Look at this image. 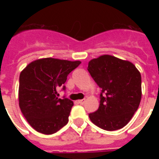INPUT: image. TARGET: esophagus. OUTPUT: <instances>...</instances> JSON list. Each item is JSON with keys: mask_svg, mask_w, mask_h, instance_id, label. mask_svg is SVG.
I'll return each instance as SVG.
<instances>
[{"mask_svg": "<svg viewBox=\"0 0 159 159\" xmlns=\"http://www.w3.org/2000/svg\"><path fill=\"white\" fill-rule=\"evenodd\" d=\"M84 102H85V100H78V103L81 104V105H83V104H84Z\"/></svg>", "mask_w": 159, "mask_h": 159, "instance_id": "1", "label": "esophagus"}]
</instances>
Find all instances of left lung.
Segmentation results:
<instances>
[{
	"label": "left lung",
	"instance_id": "left-lung-1",
	"mask_svg": "<svg viewBox=\"0 0 159 159\" xmlns=\"http://www.w3.org/2000/svg\"><path fill=\"white\" fill-rule=\"evenodd\" d=\"M88 70L101 89L100 107L89 114L96 126L108 131L122 129L136 111L141 99V76L129 61L102 55L90 60Z\"/></svg>",
	"mask_w": 159,
	"mask_h": 159
}]
</instances>
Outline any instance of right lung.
Listing matches in <instances>:
<instances>
[{
  "instance_id": "obj_1",
  "label": "right lung",
  "mask_w": 159,
  "mask_h": 159,
  "mask_svg": "<svg viewBox=\"0 0 159 159\" xmlns=\"http://www.w3.org/2000/svg\"><path fill=\"white\" fill-rule=\"evenodd\" d=\"M80 61L46 58L33 61L19 76V107L30 125L39 133L52 134L68 123L73 102L58 89L66 90L67 76Z\"/></svg>"
}]
</instances>
